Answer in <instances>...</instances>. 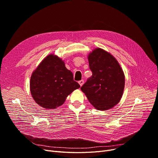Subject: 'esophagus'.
I'll return each instance as SVG.
<instances>
[{"mask_svg":"<svg viewBox=\"0 0 158 158\" xmlns=\"http://www.w3.org/2000/svg\"><path fill=\"white\" fill-rule=\"evenodd\" d=\"M78 82L79 83L80 86H82V85H83V84H84V80H83V79H82V80L79 81Z\"/></svg>","mask_w":158,"mask_h":158,"instance_id":"1","label":"esophagus"}]
</instances>
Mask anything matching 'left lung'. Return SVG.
I'll return each instance as SVG.
<instances>
[{"mask_svg": "<svg viewBox=\"0 0 158 158\" xmlns=\"http://www.w3.org/2000/svg\"><path fill=\"white\" fill-rule=\"evenodd\" d=\"M92 76L81 88L89 102L98 110L117 105L122 98L125 77L117 60L104 50L98 48L88 56Z\"/></svg>", "mask_w": 158, "mask_h": 158, "instance_id": "left-lung-1", "label": "left lung"}]
</instances>
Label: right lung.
I'll return each mask as SVG.
<instances>
[{"label":"right lung","mask_w":158,"mask_h":158,"mask_svg":"<svg viewBox=\"0 0 158 158\" xmlns=\"http://www.w3.org/2000/svg\"><path fill=\"white\" fill-rule=\"evenodd\" d=\"M80 88L73 81V73L65 67L64 62L51 54L41 61L33 72L30 90L35 102L46 109L61 106L73 90Z\"/></svg>","instance_id":"add662e5"}]
</instances>
